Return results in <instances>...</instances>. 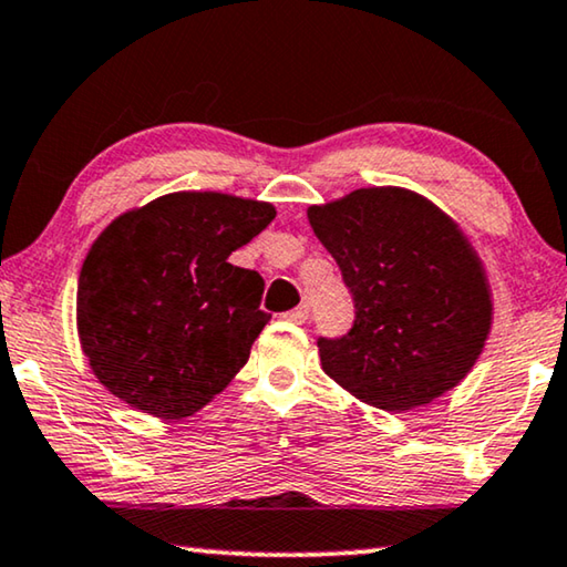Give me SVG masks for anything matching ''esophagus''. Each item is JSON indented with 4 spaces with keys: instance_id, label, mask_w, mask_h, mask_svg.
Returning <instances> with one entry per match:
<instances>
[{
    "instance_id": "esophagus-1",
    "label": "esophagus",
    "mask_w": 567,
    "mask_h": 567,
    "mask_svg": "<svg viewBox=\"0 0 567 567\" xmlns=\"http://www.w3.org/2000/svg\"><path fill=\"white\" fill-rule=\"evenodd\" d=\"M284 319H289V322H293V324H303L309 319V307L307 303H301V307L286 311Z\"/></svg>"
}]
</instances>
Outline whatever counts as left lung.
I'll return each instance as SVG.
<instances>
[{
    "instance_id": "left-lung-1",
    "label": "left lung",
    "mask_w": 567,
    "mask_h": 567,
    "mask_svg": "<svg viewBox=\"0 0 567 567\" xmlns=\"http://www.w3.org/2000/svg\"><path fill=\"white\" fill-rule=\"evenodd\" d=\"M307 217L355 301L350 332L317 340L324 373L383 412L455 389L494 317L486 274L461 227L396 186L358 188Z\"/></svg>"
}]
</instances>
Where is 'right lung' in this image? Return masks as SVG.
<instances>
[{"mask_svg": "<svg viewBox=\"0 0 567 567\" xmlns=\"http://www.w3.org/2000/svg\"><path fill=\"white\" fill-rule=\"evenodd\" d=\"M274 204L178 192L125 212L81 266V350L106 391L161 420L207 406L248 363L270 315L264 278L229 256L270 225Z\"/></svg>", "mask_w": 567, "mask_h": 567, "instance_id": "1", "label": "right lung"}]
</instances>
